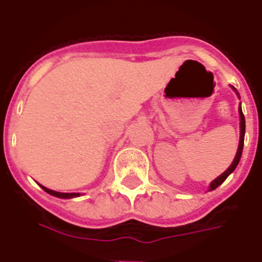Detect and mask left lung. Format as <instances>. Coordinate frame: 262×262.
Segmentation results:
<instances>
[{
    "label": "left lung",
    "mask_w": 262,
    "mask_h": 262,
    "mask_svg": "<svg viewBox=\"0 0 262 262\" xmlns=\"http://www.w3.org/2000/svg\"><path fill=\"white\" fill-rule=\"evenodd\" d=\"M231 87V90L234 91L236 94V96L241 99L239 94H238V91L235 90V87H232V85H230ZM238 113H239V144H238V149H236V154H235V158H234V160H232V163L230 164V167L226 170V171L223 172V174H220L217 178H215L213 181H212L211 183H209V189L208 190H215L216 187L220 186L222 183L227 179V177L231 172H234V170L236 168V166H238V163H239L241 160V156H242V151H244V141H245V127H246V125H245V115L244 113H242V107H241V103H239V108H238Z\"/></svg>",
    "instance_id": "left-lung-1"
}]
</instances>
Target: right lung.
Returning <instances> with one entry per match:
<instances>
[{
	"label": "right lung",
	"mask_w": 262,
	"mask_h": 262,
	"mask_svg": "<svg viewBox=\"0 0 262 262\" xmlns=\"http://www.w3.org/2000/svg\"><path fill=\"white\" fill-rule=\"evenodd\" d=\"M39 186L42 187L43 190L46 191V193H49V194L54 195V197H58V199H75V197H79V195H81L80 193H59V191H55V190H51V189H49V187L43 186V185H39Z\"/></svg>",
	"instance_id": "right-lung-1"
}]
</instances>
